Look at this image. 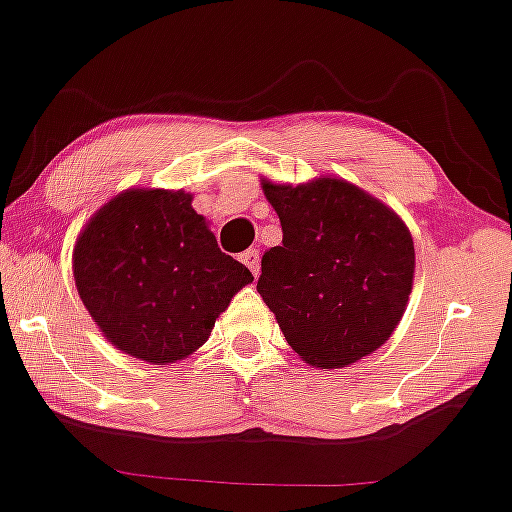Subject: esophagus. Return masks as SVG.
Masks as SVG:
<instances>
[{"label":"esophagus","instance_id":"34e87169","mask_svg":"<svg viewBox=\"0 0 512 512\" xmlns=\"http://www.w3.org/2000/svg\"><path fill=\"white\" fill-rule=\"evenodd\" d=\"M240 262H243L245 267H248L252 274L260 276V252L252 250V248H250V250H245L243 255H240Z\"/></svg>","mask_w":512,"mask_h":512}]
</instances>
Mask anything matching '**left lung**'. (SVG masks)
Wrapping results in <instances>:
<instances>
[{
    "mask_svg": "<svg viewBox=\"0 0 512 512\" xmlns=\"http://www.w3.org/2000/svg\"><path fill=\"white\" fill-rule=\"evenodd\" d=\"M281 245L257 293L307 365H353L389 341L415 279V245L389 205L336 176L288 186L262 178Z\"/></svg>",
    "mask_w": 512,
    "mask_h": 512,
    "instance_id": "1",
    "label": "left lung"
}]
</instances>
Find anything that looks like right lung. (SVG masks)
<instances>
[{"instance_id": "add662e5", "label": "right lung", "mask_w": 512, "mask_h": 512, "mask_svg": "<svg viewBox=\"0 0 512 512\" xmlns=\"http://www.w3.org/2000/svg\"><path fill=\"white\" fill-rule=\"evenodd\" d=\"M73 279L112 346L169 365L207 341L252 274L219 250L186 190L128 188L80 231Z\"/></svg>"}]
</instances>
